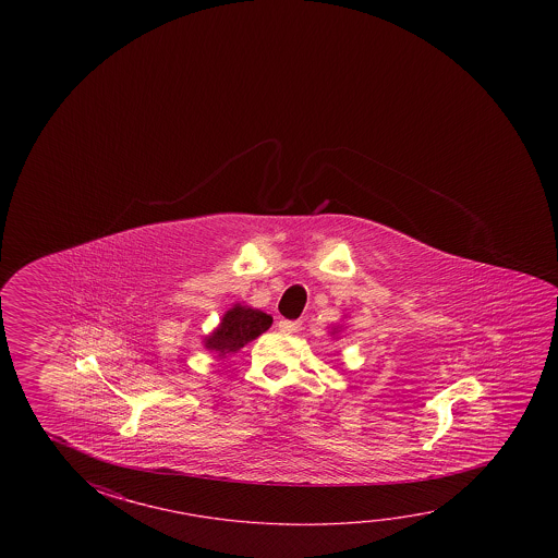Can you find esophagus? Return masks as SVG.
<instances>
[{
    "label": "esophagus",
    "mask_w": 558,
    "mask_h": 558,
    "mask_svg": "<svg viewBox=\"0 0 558 558\" xmlns=\"http://www.w3.org/2000/svg\"><path fill=\"white\" fill-rule=\"evenodd\" d=\"M300 327H302V320L282 319L278 323V329L282 330V332H295Z\"/></svg>",
    "instance_id": "esophagus-1"
}]
</instances>
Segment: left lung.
I'll list each match as a JSON object with an SVG mask.
<instances>
[{
	"instance_id": "8db88e82",
	"label": "left lung",
	"mask_w": 558,
	"mask_h": 558,
	"mask_svg": "<svg viewBox=\"0 0 558 558\" xmlns=\"http://www.w3.org/2000/svg\"><path fill=\"white\" fill-rule=\"evenodd\" d=\"M335 332H337V330H332V335H335Z\"/></svg>"
}]
</instances>
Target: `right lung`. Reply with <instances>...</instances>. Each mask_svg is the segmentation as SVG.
<instances>
[{"mask_svg": "<svg viewBox=\"0 0 558 558\" xmlns=\"http://www.w3.org/2000/svg\"><path fill=\"white\" fill-rule=\"evenodd\" d=\"M270 325H272L270 315L235 303L221 317L220 327L204 338V347L216 352L218 356H226L231 352H238L256 337H260L265 330L270 329Z\"/></svg>", "mask_w": 558, "mask_h": 558, "instance_id": "right-lung-1", "label": "right lung"}]
</instances>
